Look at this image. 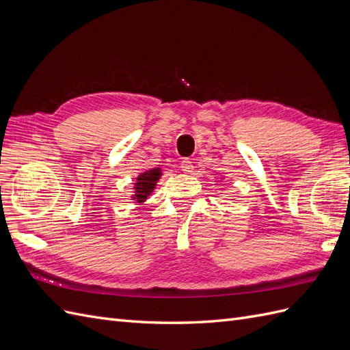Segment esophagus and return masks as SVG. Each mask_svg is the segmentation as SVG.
<instances>
[{
    "instance_id": "esophagus-1",
    "label": "esophagus",
    "mask_w": 350,
    "mask_h": 350,
    "mask_svg": "<svg viewBox=\"0 0 350 350\" xmlns=\"http://www.w3.org/2000/svg\"><path fill=\"white\" fill-rule=\"evenodd\" d=\"M193 169H194L193 162L189 161V159H184V161L181 162V171L185 172V174H191Z\"/></svg>"
}]
</instances>
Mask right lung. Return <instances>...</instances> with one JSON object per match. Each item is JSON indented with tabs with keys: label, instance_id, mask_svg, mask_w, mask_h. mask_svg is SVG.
Masks as SVG:
<instances>
[{
	"label": "right lung",
	"instance_id": "add662e5",
	"mask_svg": "<svg viewBox=\"0 0 350 350\" xmlns=\"http://www.w3.org/2000/svg\"><path fill=\"white\" fill-rule=\"evenodd\" d=\"M159 176H161V169L156 167V169H152V171H146L144 174H142L139 178H137L135 196H134L137 203H142V201H144L147 196L153 191Z\"/></svg>",
	"mask_w": 350,
	"mask_h": 350
}]
</instances>
